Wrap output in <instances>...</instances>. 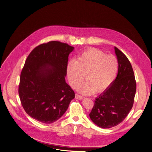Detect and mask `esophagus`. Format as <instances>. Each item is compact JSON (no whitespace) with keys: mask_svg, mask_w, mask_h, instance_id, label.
<instances>
[{"mask_svg":"<svg viewBox=\"0 0 152 152\" xmlns=\"http://www.w3.org/2000/svg\"><path fill=\"white\" fill-rule=\"evenodd\" d=\"M75 97H76V99H79V100H82V99H83V97L81 96H80V95H79L78 94H76Z\"/></svg>","mask_w":152,"mask_h":152,"instance_id":"34e87169","label":"esophagus"}]
</instances>
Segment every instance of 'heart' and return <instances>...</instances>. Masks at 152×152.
<instances>
[{
    "label": "heart",
    "instance_id": "obj_1",
    "mask_svg": "<svg viewBox=\"0 0 152 152\" xmlns=\"http://www.w3.org/2000/svg\"><path fill=\"white\" fill-rule=\"evenodd\" d=\"M118 70V62L113 55H106L96 49L84 51L76 61H70L67 67V75L70 85L77 88L85 75L88 79L78 87V91L85 95L104 91L113 83Z\"/></svg>",
    "mask_w": 152,
    "mask_h": 152
}]
</instances>
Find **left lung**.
Masks as SVG:
<instances>
[{"label": "left lung", "mask_w": 152, "mask_h": 152, "mask_svg": "<svg viewBox=\"0 0 152 152\" xmlns=\"http://www.w3.org/2000/svg\"><path fill=\"white\" fill-rule=\"evenodd\" d=\"M118 62L116 79L102 94L96 98L90 114L92 121L99 127H114L127 117L132 108L137 84L131 64L126 56L116 47Z\"/></svg>", "instance_id": "1"}]
</instances>
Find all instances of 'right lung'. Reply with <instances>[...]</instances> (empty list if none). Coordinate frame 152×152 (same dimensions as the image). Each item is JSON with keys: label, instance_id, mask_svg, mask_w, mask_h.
Instances as JSON below:
<instances>
[{"label": "right lung", "instance_id": "add662e5", "mask_svg": "<svg viewBox=\"0 0 152 152\" xmlns=\"http://www.w3.org/2000/svg\"><path fill=\"white\" fill-rule=\"evenodd\" d=\"M74 48L57 41L43 43L28 55L18 86L21 103L34 119L52 123L67 110L75 97L65 80L69 55Z\"/></svg>", "mask_w": 152, "mask_h": 152}]
</instances>
